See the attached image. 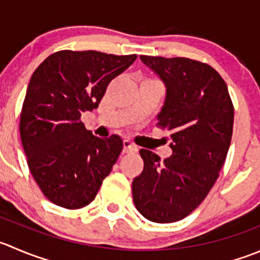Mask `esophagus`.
Here are the masks:
<instances>
[{
	"instance_id": "obj_1",
	"label": "esophagus",
	"mask_w": 260,
	"mask_h": 260,
	"mask_svg": "<svg viewBox=\"0 0 260 260\" xmlns=\"http://www.w3.org/2000/svg\"><path fill=\"white\" fill-rule=\"evenodd\" d=\"M137 146L133 145L131 141L128 140H124L123 141V152L125 153H129V152H137Z\"/></svg>"
}]
</instances>
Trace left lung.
<instances>
[{
	"label": "left lung",
	"mask_w": 260,
	"mask_h": 260,
	"mask_svg": "<svg viewBox=\"0 0 260 260\" xmlns=\"http://www.w3.org/2000/svg\"><path fill=\"white\" fill-rule=\"evenodd\" d=\"M140 58L165 85L157 120L171 132L173 155L161 162L152 151H140L145 166L133 179V202L147 220L170 223L193 212L217 180L231 143L234 107L222 77L206 63Z\"/></svg>",
	"instance_id": "1"
}]
</instances>
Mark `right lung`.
Listing matches in <instances>:
<instances>
[{
	"instance_id": "add662e5",
	"label": "right lung",
	"mask_w": 260,
	"mask_h": 260,
	"mask_svg": "<svg viewBox=\"0 0 260 260\" xmlns=\"http://www.w3.org/2000/svg\"><path fill=\"white\" fill-rule=\"evenodd\" d=\"M136 58L60 50L32 74L20 115V136L32 178L54 205L77 210L91 203L117 162L122 138L94 136L80 118L99 107L109 82Z\"/></svg>"
}]
</instances>
